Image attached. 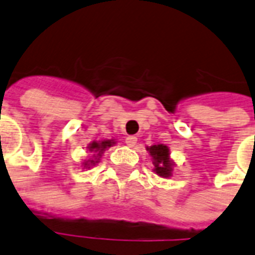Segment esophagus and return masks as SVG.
I'll return each instance as SVG.
<instances>
[{"label": "esophagus", "mask_w": 255, "mask_h": 255, "mask_svg": "<svg viewBox=\"0 0 255 255\" xmlns=\"http://www.w3.org/2000/svg\"><path fill=\"white\" fill-rule=\"evenodd\" d=\"M136 143H137V137H135V136H128V137H126V144L129 148L135 147Z\"/></svg>", "instance_id": "obj_1"}]
</instances>
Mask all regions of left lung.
<instances>
[{"label":"left lung","mask_w":255,"mask_h":255,"mask_svg":"<svg viewBox=\"0 0 255 255\" xmlns=\"http://www.w3.org/2000/svg\"><path fill=\"white\" fill-rule=\"evenodd\" d=\"M147 151L152 157V164L155 165L153 172L160 177L169 178L174 167L173 160H170L169 148L164 144H153L147 147Z\"/></svg>","instance_id":"obj_1"}]
</instances>
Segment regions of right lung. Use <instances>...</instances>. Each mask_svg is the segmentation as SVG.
Here are the masks:
<instances>
[{
    "label": "right lung",
    "instance_id": "1",
    "mask_svg": "<svg viewBox=\"0 0 255 255\" xmlns=\"http://www.w3.org/2000/svg\"><path fill=\"white\" fill-rule=\"evenodd\" d=\"M115 144V140H99V141H92L87 145V149L92 153V159L86 160L83 163V167L90 168L92 165L99 163L100 157L103 155V152L107 149V148L112 147Z\"/></svg>",
    "mask_w": 255,
    "mask_h": 255
}]
</instances>
